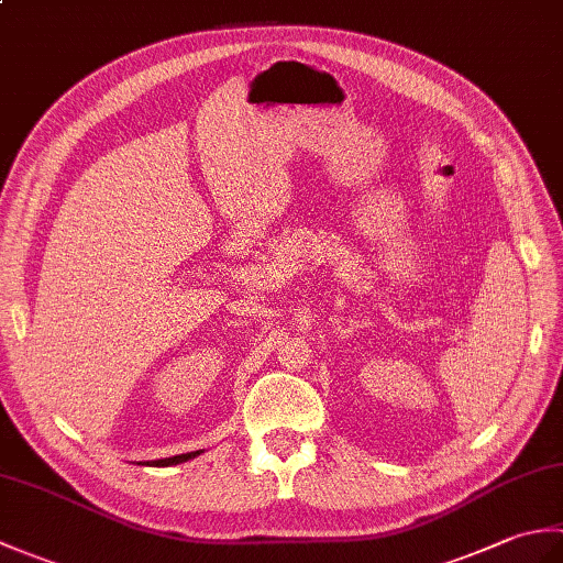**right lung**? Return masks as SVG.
Masks as SVG:
<instances>
[{
	"label": "right lung",
	"instance_id": "1",
	"mask_svg": "<svg viewBox=\"0 0 563 563\" xmlns=\"http://www.w3.org/2000/svg\"><path fill=\"white\" fill-rule=\"evenodd\" d=\"M200 450L196 452H186V454H174V457H164V460H152V462H137V464H152V466H172V464H181V462H188L198 457Z\"/></svg>",
	"mask_w": 563,
	"mask_h": 563
}]
</instances>
